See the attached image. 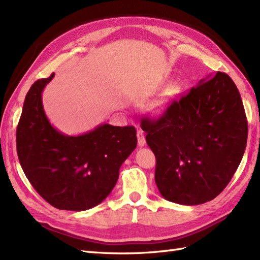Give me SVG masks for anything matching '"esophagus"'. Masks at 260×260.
<instances>
[{"label":"esophagus","mask_w":260,"mask_h":260,"mask_svg":"<svg viewBox=\"0 0 260 260\" xmlns=\"http://www.w3.org/2000/svg\"><path fill=\"white\" fill-rule=\"evenodd\" d=\"M137 143H138V146H144L146 144L145 135H144V132L142 129L137 131Z\"/></svg>","instance_id":"1"}]
</instances>
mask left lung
Returning a JSON list of instances; mask_svg holds the SVG:
<instances>
[{"mask_svg": "<svg viewBox=\"0 0 260 260\" xmlns=\"http://www.w3.org/2000/svg\"><path fill=\"white\" fill-rule=\"evenodd\" d=\"M209 77L142 124L156 156L159 192L183 205L202 204L221 193L247 144V118L237 86L221 71Z\"/></svg>", "mask_w": 260, "mask_h": 260, "instance_id": "1", "label": "left lung"}]
</instances>
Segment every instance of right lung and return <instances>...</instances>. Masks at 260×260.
Listing matches in <instances>:
<instances>
[{"mask_svg": "<svg viewBox=\"0 0 260 260\" xmlns=\"http://www.w3.org/2000/svg\"><path fill=\"white\" fill-rule=\"evenodd\" d=\"M52 77L37 80L26 94L16 129L18 160L45 201L59 210H89L114 188L119 168L136 148V129L102 124L83 135L61 134L49 123L42 102Z\"/></svg>", "mask_w": 260, "mask_h": 260, "instance_id": "obj_1", "label": "right lung"}]
</instances>
